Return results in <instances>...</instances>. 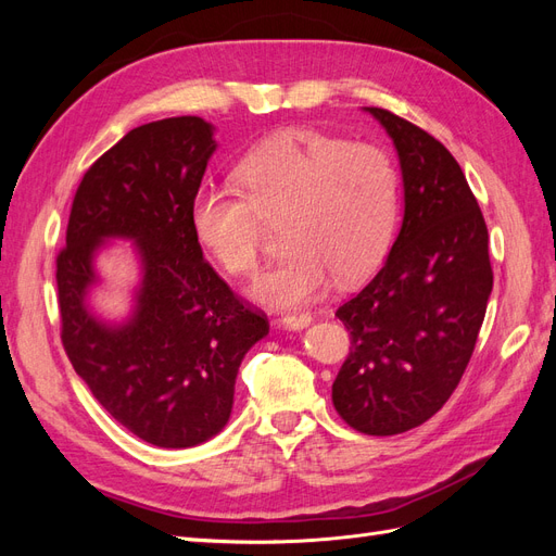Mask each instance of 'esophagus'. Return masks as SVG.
I'll return each mask as SVG.
<instances>
[{"instance_id":"obj_1","label":"esophagus","mask_w":556,"mask_h":556,"mask_svg":"<svg viewBox=\"0 0 556 556\" xmlns=\"http://www.w3.org/2000/svg\"><path fill=\"white\" fill-rule=\"evenodd\" d=\"M311 323H313L311 313H288V315L280 317V325H282L285 329H292V331L306 329Z\"/></svg>"}]
</instances>
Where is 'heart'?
Listing matches in <instances>:
<instances>
[{
    "mask_svg": "<svg viewBox=\"0 0 556 556\" xmlns=\"http://www.w3.org/2000/svg\"><path fill=\"white\" fill-rule=\"evenodd\" d=\"M241 190L204 185L192 201L199 243L229 276H250L266 225L282 222L290 252L252 282L268 308H296L323 294L333 274L357 280L390 243L399 213V174L371 143H348L313 129L262 141L239 162Z\"/></svg>",
    "mask_w": 556,
    "mask_h": 556,
    "instance_id": "obj_1",
    "label": "heart"
}]
</instances>
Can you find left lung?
Returning a JSON list of instances; mask_svg holds the SVG:
<instances>
[{
	"instance_id": "8db88e82",
	"label": "left lung",
	"mask_w": 556,
	"mask_h": 556,
	"mask_svg": "<svg viewBox=\"0 0 556 556\" xmlns=\"http://www.w3.org/2000/svg\"><path fill=\"white\" fill-rule=\"evenodd\" d=\"M364 111L394 141L403 223L374 280L336 311L352 345L331 401L352 429L394 435L427 422L457 390L494 274L482 211L450 150L390 111Z\"/></svg>"
}]
</instances>
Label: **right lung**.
I'll list each match as a JSON object with an SVG mask.
<instances>
[{
	"instance_id": "1",
	"label": "right lung",
	"mask_w": 556,
	"mask_h": 556,
	"mask_svg": "<svg viewBox=\"0 0 556 556\" xmlns=\"http://www.w3.org/2000/svg\"><path fill=\"white\" fill-rule=\"evenodd\" d=\"M213 125L164 117L117 141L83 176L58 255L62 345L94 399L157 447H192L227 425L245 352L268 333L204 260L192 201L215 153ZM109 238L135 241L142 282L121 326L87 306L93 255Z\"/></svg>"
}]
</instances>
